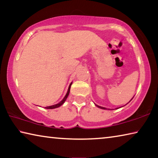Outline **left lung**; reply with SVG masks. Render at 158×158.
Masks as SVG:
<instances>
[{
	"label": "left lung",
	"mask_w": 158,
	"mask_h": 158,
	"mask_svg": "<svg viewBox=\"0 0 158 158\" xmlns=\"http://www.w3.org/2000/svg\"><path fill=\"white\" fill-rule=\"evenodd\" d=\"M96 106H98V107H99V108H100V109H106V108H105V107H102V106H98V105H95Z\"/></svg>",
	"instance_id": "8db88e82"
}]
</instances>
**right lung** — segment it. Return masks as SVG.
I'll return each mask as SVG.
<instances>
[{"instance_id": "add662e5", "label": "right lung", "mask_w": 158, "mask_h": 158, "mask_svg": "<svg viewBox=\"0 0 158 158\" xmlns=\"http://www.w3.org/2000/svg\"><path fill=\"white\" fill-rule=\"evenodd\" d=\"M72 84H73V83H71L70 84H69V88H68V92H67V93H66V95H65V97H64V98L62 100H61L59 103H58V104H56V105H52V106H47V107H45L46 109H55V108H58V107H59L60 106H61L63 105V104L65 102V101L66 100V99L68 98V95H69V90H70V87H71V85H72Z\"/></svg>"}]
</instances>
